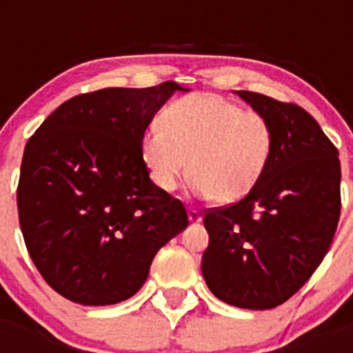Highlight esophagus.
Instances as JSON below:
<instances>
[{
  "label": "esophagus",
  "mask_w": 353,
  "mask_h": 353,
  "mask_svg": "<svg viewBox=\"0 0 353 353\" xmlns=\"http://www.w3.org/2000/svg\"><path fill=\"white\" fill-rule=\"evenodd\" d=\"M189 221H191L192 224L199 223V221H201V214H199V210H196V208H189Z\"/></svg>",
  "instance_id": "obj_1"
}]
</instances>
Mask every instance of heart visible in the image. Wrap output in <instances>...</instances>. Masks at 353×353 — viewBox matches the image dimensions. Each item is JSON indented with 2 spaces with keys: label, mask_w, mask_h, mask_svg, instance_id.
<instances>
[{
  "label": "heart",
  "mask_w": 353,
  "mask_h": 353,
  "mask_svg": "<svg viewBox=\"0 0 353 353\" xmlns=\"http://www.w3.org/2000/svg\"><path fill=\"white\" fill-rule=\"evenodd\" d=\"M272 145L263 114L215 93H192L162 109L143 134L141 157L161 191L173 192L189 168L198 194L233 203L261 179Z\"/></svg>",
  "instance_id": "1"
}]
</instances>
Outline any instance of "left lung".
<instances>
[{"mask_svg":"<svg viewBox=\"0 0 353 353\" xmlns=\"http://www.w3.org/2000/svg\"><path fill=\"white\" fill-rule=\"evenodd\" d=\"M272 127L261 179L242 199L205 210L201 272L215 297L272 310L304 286L329 251L341 214L338 148L301 105L236 92Z\"/></svg>","mask_w":353,"mask_h":353,"instance_id":"1","label":"left lung"}]
</instances>
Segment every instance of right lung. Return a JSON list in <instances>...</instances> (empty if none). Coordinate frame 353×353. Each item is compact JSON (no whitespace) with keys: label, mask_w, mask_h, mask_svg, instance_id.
Segmentation results:
<instances>
[{"label":"right lung","mask_w":353,"mask_h":353,"mask_svg":"<svg viewBox=\"0 0 353 353\" xmlns=\"http://www.w3.org/2000/svg\"><path fill=\"white\" fill-rule=\"evenodd\" d=\"M174 81L72 97L28 139L17 185L19 224L49 286L83 305L132 297L159 249L189 224L141 157L146 127Z\"/></svg>","instance_id":"right-lung-1"}]
</instances>
